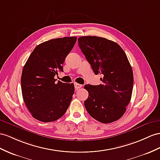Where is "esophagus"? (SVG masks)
<instances>
[{"mask_svg": "<svg viewBox=\"0 0 160 160\" xmlns=\"http://www.w3.org/2000/svg\"><path fill=\"white\" fill-rule=\"evenodd\" d=\"M74 87L76 89H78L82 87V85L80 84H78V83H74Z\"/></svg>", "mask_w": 160, "mask_h": 160, "instance_id": "esophagus-1", "label": "esophagus"}]
</instances>
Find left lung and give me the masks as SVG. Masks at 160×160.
I'll list each match as a JSON object with an SVG mask.
<instances>
[{
    "instance_id": "1",
    "label": "left lung",
    "mask_w": 160,
    "mask_h": 160,
    "mask_svg": "<svg viewBox=\"0 0 160 160\" xmlns=\"http://www.w3.org/2000/svg\"><path fill=\"white\" fill-rule=\"evenodd\" d=\"M79 47L95 74H101L102 84H86L88 92L84 106L94 119L108 124L124 115L132 92V67L119 44L98 36H82Z\"/></svg>"
}]
</instances>
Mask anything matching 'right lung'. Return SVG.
<instances>
[{"label": "right lung", "instance_id": "right-lung-1", "mask_svg": "<svg viewBox=\"0 0 160 160\" xmlns=\"http://www.w3.org/2000/svg\"><path fill=\"white\" fill-rule=\"evenodd\" d=\"M76 40L75 36L63 37L38 44L23 66L22 96L35 119L53 122L66 112L74 93V85L59 80L55 82L54 77L59 71H63L62 65Z\"/></svg>", "mask_w": 160, "mask_h": 160}]
</instances>
